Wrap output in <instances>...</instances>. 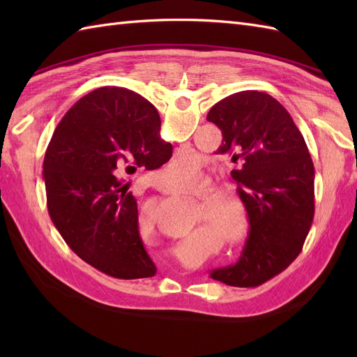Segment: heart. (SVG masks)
Masks as SVG:
<instances>
[{"instance_id":"heart-1","label":"heart","mask_w":357,"mask_h":357,"mask_svg":"<svg viewBox=\"0 0 357 357\" xmlns=\"http://www.w3.org/2000/svg\"><path fill=\"white\" fill-rule=\"evenodd\" d=\"M198 167L195 165L192 158L174 159L169 164L164 173V188L170 193H184L188 190V181L198 176ZM222 199V206L213 211V227L221 233V236L233 245L244 244L250 233V222L244 207L238 201ZM144 225L153 229V222L147 219Z\"/></svg>"}]
</instances>
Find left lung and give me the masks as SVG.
Masks as SVG:
<instances>
[{"label":"left lung","mask_w":357,"mask_h":357,"mask_svg":"<svg viewBox=\"0 0 357 357\" xmlns=\"http://www.w3.org/2000/svg\"><path fill=\"white\" fill-rule=\"evenodd\" d=\"M222 132L215 153L236 165L231 178L250 233L236 264L210 276L231 287H257L299 256L314 216V165L304 136L268 93L244 90L210 109Z\"/></svg>","instance_id":"8db88e82"}]
</instances>
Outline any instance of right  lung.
Wrapping results in <instances>:
<instances>
[{"label": "right lung", "instance_id": "1", "mask_svg": "<svg viewBox=\"0 0 357 357\" xmlns=\"http://www.w3.org/2000/svg\"><path fill=\"white\" fill-rule=\"evenodd\" d=\"M146 98L121 87L82 96L53 132L43 176L53 225L82 261L118 279L155 276L126 178L159 169L173 147Z\"/></svg>", "mask_w": 357, "mask_h": 357}]
</instances>
